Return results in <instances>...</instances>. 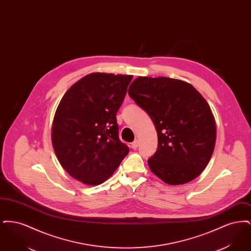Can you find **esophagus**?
I'll use <instances>...</instances> for the list:
<instances>
[{"label":"esophagus","mask_w":251,"mask_h":251,"mask_svg":"<svg viewBox=\"0 0 251 251\" xmlns=\"http://www.w3.org/2000/svg\"><path fill=\"white\" fill-rule=\"evenodd\" d=\"M138 145H139V140H134L132 143H131V147L133 149V150H135L137 147H138Z\"/></svg>","instance_id":"1"}]
</instances>
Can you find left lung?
Listing matches in <instances>:
<instances>
[{
	"mask_svg": "<svg viewBox=\"0 0 251 251\" xmlns=\"http://www.w3.org/2000/svg\"><path fill=\"white\" fill-rule=\"evenodd\" d=\"M128 93L154 123L158 147L148 160L162 180L178 185L196 179L215 150V121L194 86L167 77H138Z\"/></svg>",
	"mask_w": 251,
	"mask_h": 251,
	"instance_id": "8db88e82",
	"label": "left lung"
}]
</instances>
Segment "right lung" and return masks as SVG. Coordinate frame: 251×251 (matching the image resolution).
Segmentation results:
<instances>
[{
    "mask_svg": "<svg viewBox=\"0 0 251 251\" xmlns=\"http://www.w3.org/2000/svg\"><path fill=\"white\" fill-rule=\"evenodd\" d=\"M131 75L90 73L63 96L51 140L63 168L85 184L102 183L129 153L119 137L117 113Z\"/></svg>",
    "mask_w": 251,
    "mask_h": 251,
    "instance_id": "add662e5",
    "label": "right lung"
}]
</instances>
